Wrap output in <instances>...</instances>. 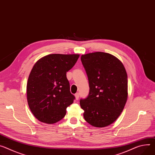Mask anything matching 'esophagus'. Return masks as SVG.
<instances>
[{
	"label": "esophagus",
	"instance_id": "obj_1",
	"mask_svg": "<svg viewBox=\"0 0 155 155\" xmlns=\"http://www.w3.org/2000/svg\"><path fill=\"white\" fill-rule=\"evenodd\" d=\"M75 99L77 100H78V98H79V96H80V94L78 93H77L75 94Z\"/></svg>",
	"mask_w": 155,
	"mask_h": 155
}]
</instances>
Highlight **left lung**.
<instances>
[{
    "label": "left lung",
    "mask_w": 155,
    "mask_h": 155,
    "mask_svg": "<svg viewBox=\"0 0 155 155\" xmlns=\"http://www.w3.org/2000/svg\"><path fill=\"white\" fill-rule=\"evenodd\" d=\"M90 91L80 104L83 117L90 125L104 127L120 115L128 96V80L122 63L110 54L96 52L82 55Z\"/></svg>",
    "instance_id": "1"
}]
</instances>
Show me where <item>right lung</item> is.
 <instances>
[{"mask_svg":"<svg viewBox=\"0 0 155 155\" xmlns=\"http://www.w3.org/2000/svg\"><path fill=\"white\" fill-rule=\"evenodd\" d=\"M78 54H49L34 65L28 79L27 101L34 116L52 124L61 120L75 96L70 91L66 74L77 62Z\"/></svg>","mask_w":155,"mask_h":155,"instance_id":"1","label":"right lung"}]
</instances>
